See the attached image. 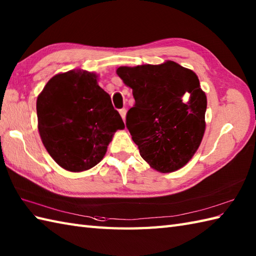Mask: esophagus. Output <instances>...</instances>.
Wrapping results in <instances>:
<instances>
[{
  "label": "esophagus",
  "mask_w": 256,
  "mask_h": 256,
  "mask_svg": "<svg viewBox=\"0 0 256 256\" xmlns=\"http://www.w3.org/2000/svg\"><path fill=\"white\" fill-rule=\"evenodd\" d=\"M118 112H120V114H121L123 121H125V116H126V110H125V108H121V110H120Z\"/></svg>",
  "instance_id": "esophagus-1"
}]
</instances>
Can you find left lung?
Wrapping results in <instances>:
<instances>
[{
	"label": "left lung",
	"instance_id": "obj_1",
	"mask_svg": "<svg viewBox=\"0 0 256 256\" xmlns=\"http://www.w3.org/2000/svg\"><path fill=\"white\" fill-rule=\"evenodd\" d=\"M116 74L133 91L126 128L142 158L160 172L184 167L206 130V96L197 74L172 60L118 67Z\"/></svg>",
	"mask_w": 256,
	"mask_h": 256
}]
</instances>
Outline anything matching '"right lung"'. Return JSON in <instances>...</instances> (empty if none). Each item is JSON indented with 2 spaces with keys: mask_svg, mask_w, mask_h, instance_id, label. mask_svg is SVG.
I'll use <instances>...</instances> for the list:
<instances>
[{
  "mask_svg": "<svg viewBox=\"0 0 256 256\" xmlns=\"http://www.w3.org/2000/svg\"><path fill=\"white\" fill-rule=\"evenodd\" d=\"M86 70L58 74L37 98L38 131L45 148L69 172L90 170L101 162L122 118L111 98Z\"/></svg>",
  "mask_w": 256,
  "mask_h": 256,
  "instance_id": "add662e5",
  "label": "right lung"
}]
</instances>
